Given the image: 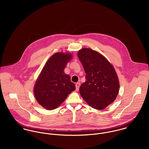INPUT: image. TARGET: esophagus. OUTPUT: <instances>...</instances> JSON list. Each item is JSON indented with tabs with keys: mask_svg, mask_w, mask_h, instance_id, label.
<instances>
[{
	"mask_svg": "<svg viewBox=\"0 0 149 149\" xmlns=\"http://www.w3.org/2000/svg\"><path fill=\"white\" fill-rule=\"evenodd\" d=\"M80 83H77L76 84V90H78L79 87H80Z\"/></svg>",
	"mask_w": 149,
	"mask_h": 149,
	"instance_id": "1",
	"label": "esophagus"
}]
</instances>
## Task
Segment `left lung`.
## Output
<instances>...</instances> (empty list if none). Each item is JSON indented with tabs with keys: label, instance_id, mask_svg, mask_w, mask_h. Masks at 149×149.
Segmentation results:
<instances>
[{
	"label": "left lung",
	"instance_id": "left-lung-1",
	"mask_svg": "<svg viewBox=\"0 0 149 149\" xmlns=\"http://www.w3.org/2000/svg\"><path fill=\"white\" fill-rule=\"evenodd\" d=\"M77 55L86 73L80 93L90 106L103 109L114 102L119 93L116 71L106 57L91 49L83 48Z\"/></svg>",
	"mask_w": 149,
	"mask_h": 149
}]
</instances>
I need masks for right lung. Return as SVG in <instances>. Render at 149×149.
<instances>
[{
  "label": "right lung",
  "instance_id": "right-lung-1",
  "mask_svg": "<svg viewBox=\"0 0 149 149\" xmlns=\"http://www.w3.org/2000/svg\"><path fill=\"white\" fill-rule=\"evenodd\" d=\"M72 57L68 53H56L43 68L34 85V93L38 103L45 108L50 110L57 108L76 89L70 76L64 72Z\"/></svg>",
  "mask_w": 149,
  "mask_h": 149
}]
</instances>
